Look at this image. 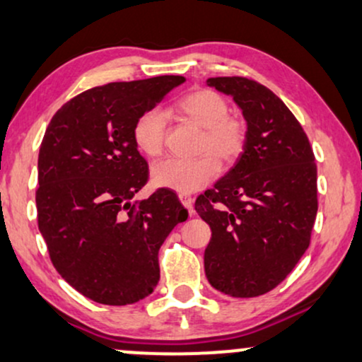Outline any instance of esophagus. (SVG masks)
Returning a JSON list of instances; mask_svg holds the SVG:
<instances>
[{
  "label": "esophagus",
  "mask_w": 362,
  "mask_h": 362,
  "mask_svg": "<svg viewBox=\"0 0 362 362\" xmlns=\"http://www.w3.org/2000/svg\"><path fill=\"white\" fill-rule=\"evenodd\" d=\"M178 199H180L182 205H184V207H185L187 210H189L190 214L194 212V199H192L190 195H187V194H178Z\"/></svg>",
  "instance_id": "34e87169"
}]
</instances>
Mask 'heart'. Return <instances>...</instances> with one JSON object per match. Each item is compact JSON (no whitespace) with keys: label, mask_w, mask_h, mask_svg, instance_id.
I'll return each mask as SVG.
<instances>
[{"label":"heart","mask_w":362,"mask_h":362,"mask_svg":"<svg viewBox=\"0 0 362 362\" xmlns=\"http://www.w3.org/2000/svg\"><path fill=\"white\" fill-rule=\"evenodd\" d=\"M230 107L217 91L199 88L190 91L173 105V113L204 128L200 152H212L223 165H230L245 148L247 128L239 118L228 115ZM167 117L160 110H147L134 125L136 148L147 157L163 152ZM218 163L210 153L195 160H163L152 167L153 185L178 194H192L204 189L217 177Z\"/></svg>","instance_id":"1"}]
</instances>
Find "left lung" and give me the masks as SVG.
<instances>
[{
  "label": "left lung",
  "mask_w": 362,
  "mask_h": 362,
  "mask_svg": "<svg viewBox=\"0 0 362 362\" xmlns=\"http://www.w3.org/2000/svg\"><path fill=\"white\" fill-rule=\"evenodd\" d=\"M207 85L234 98L247 141L235 165L195 200L212 230L205 276L223 294L257 297L279 286L308 250L317 167L300 123L267 86L244 76H217Z\"/></svg>",
  "instance_id": "8db88e82"
}]
</instances>
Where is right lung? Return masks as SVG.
Returning a JSON list of instances; mask_svg holds the SVG:
<instances>
[{"mask_svg": "<svg viewBox=\"0 0 362 362\" xmlns=\"http://www.w3.org/2000/svg\"><path fill=\"white\" fill-rule=\"evenodd\" d=\"M184 81L165 75L95 86L63 105L45 132L38 228L59 276L98 304L127 305L152 294L160 245L189 217L168 189L134 200L148 178L135 122Z\"/></svg>", "mask_w": 362, "mask_h": 362, "instance_id": "add662e5", "label": "right lung"}]
</instances>
